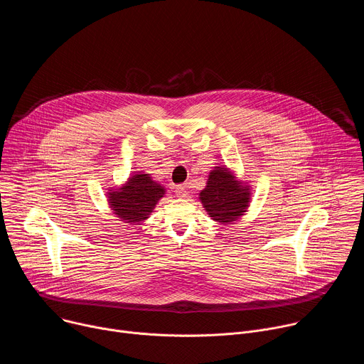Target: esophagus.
Segmentation results:
<instances>
[{"label":"esophagus","instance_id":"34e87169","mask_svg":"<svg viewBox=\"0 0 364 364\" xmlns=\"http://www.w3.org/2000/svg\"><path fill=\"white\" fill-rule=\"evenodd\" d=\"M176 194H177V197H187V190H186V186H183V184H180V186H177L176 187Z\"/></svg>","mask_w":364,"mask_h":364}]
</instances>
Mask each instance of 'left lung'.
Segmentation results:
<instances>
[{
	"label": "left lung",
	"instance_id": "1",
	"mask_svg": "<svg viewBox=\"0 0 364 364\" xmlns=\"http://www.w3.org/2000/svg\"><path fill=\"white\" fill-rule=\"evenodd\" d=\"M205 212L223 225L236 222L247 209L249 187L236 181L235 176L225 167H216L207 178V186L200 193Z\"/></svg>",
	"mask_w": 364,
	"mask_h": 364
}]
</instances>
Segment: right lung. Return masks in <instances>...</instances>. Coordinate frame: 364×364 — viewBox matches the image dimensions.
Listing matches in <instances>:
<instances>
[{"label": "right lung", "instance_id": "right-lung-1", "mask_svg": "<svg viewBox=\"0 0 364 364\" xmlns=\"http://www.w3.org/2000/svg\"><path fill=\"white\" fill-rule=\"evenodd\" d=\"M164 193V187L154 181L149 174L135 173L121 188L111 190L109 203L122 222L139 223L148 219Z\"/></svg>", "mask_w": 364, "mask_h": 364}]
</instances>
